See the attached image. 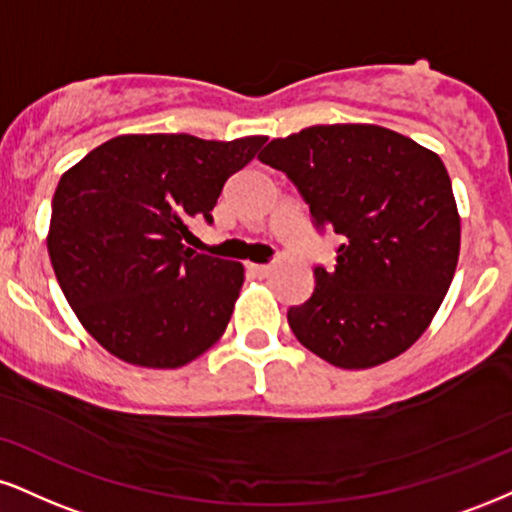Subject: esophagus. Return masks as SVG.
<instances>
[{
	"mask_svg": "<svg viewBox=\"0 0 512 512\" xmlns=\"http://www.w3.org/2000/svg\"><path fill=\"white\" fill-rule=\"evenodd\" d=\"M250 272L260 276V279H267V276L272 274V264H250Z\"/></svg>",
	"mask_w": 512,
	"mask_h": 512,
	"instance_id": "1",
	"label": "esophagus"
}]
</instances>
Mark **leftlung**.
Returning a JSON list of instances; mask_svg holds the SVG:
<instances>
[{"instance_id": "8db88e82", "label": "left lung", "mask_w": 512, "mask_h": 512, "mask_svg": "<svg viewBox=\"0 0 512 512\" xmlns=\"http://www.w3.org/2000/svg\"><path fill=\"white\" fill-rule=\"evenodd\" d=\"M260 162L293 181L312 224L341 236L336 267L288 310L295 338L343 369L405 353L446 298L460 217L439 155L372 123L310 126L276 138Z\"/></svg>"}]
</instances>
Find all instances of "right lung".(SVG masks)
<instances>
[{
    "instance_id": "obj_1",
    "label": "right lung",
    "mask_w": 512,
    "mask_h": 512,
    "mask_svg": "<svg viewBox=\"0 0 512 512\" xmlns=\"http://www.w3.org/2000/svg\"><path fill=\"white\" fill-rule=\"evenodd\" d=\"M264 135L202 140L188 133L119 135L61 176L47 252L88 334L123 362L188 365L229 324L243 264L183 245L190 221L212 224L224 183L252 162Z\"/></svg>"
}]
</instances>
